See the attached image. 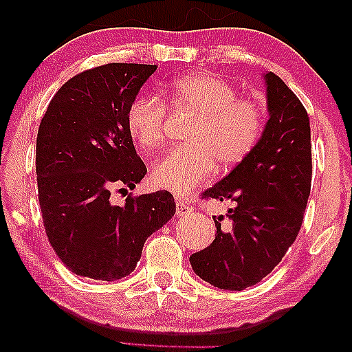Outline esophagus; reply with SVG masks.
<instances>
[{"mask_svg": "<svg viewBox=\"0 0 352 352\" xmlns=\"http://www.w3.org/2000/svg\"><path fill=\"white\" fill-rule=\"evenodd\" d=\"M192 212V207H190L184 199H176V214L177 215H187Z\"/></svg>", "mask_w": 352, "mask_h": 352, "instance_id": "esophagus-1", "label": "esophagus"}]
</instances>
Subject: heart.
Masks as SVG:
<instances>
[{"label":"heart","instance_id":"1","mask_svg":"<svg viewBox=\"0 0 352 352\" xmlns=\"http://www.w3.org/2000/svg\"><path fill=\"white\" fill-rule=\"evenodd\" d=\"M176 109L198 113L187 142L153 166L155 186L187 195L214 175L240 165L261 140L265 111L254 98L239 96L226 79L212 73H190L176 79L166 95ZM128 132L138 148L154 151L166 143V107L155 98L134 101L126 117Z\"/></svg>","mask_w":352,"mask_h":352}]
</instances>
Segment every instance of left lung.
<instances>
[{"mask_svg":"<svg viewBox=\"0 0 352 352\" xmlns=\"http://www.w3.org/2000/svg\"><path fill=\"white\" fill-rule=\"evenodd\" d=\"M270 120L252 153L203 192L230 201L214 217L210 246L190 256L193 272L218 289L243 290L273 272L296 240L312 186L310 120L299 98L278 74L267 73Z\"/></svg>","mask_w":352,"mask_h":352,"instance_id":"1","label":"left lung"}]
</instances>
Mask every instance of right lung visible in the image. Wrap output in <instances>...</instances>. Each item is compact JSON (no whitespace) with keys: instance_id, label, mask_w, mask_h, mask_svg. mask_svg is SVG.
I'll return each mask as SVG.
<instances>
[{"instance_id":"1","label":"right lung","mask_w":352,"mask_h":352,"mask_svg":"<svg viewBox=\"0 0 352 352\" xmlns=\"http://www.w3.org/2000/svg\"><path fill=\"white\" fill-rule=\"evenodd\" d=\"M145 63H106L76 74L56 91L38 126V203L51 246L70 272L117 280L134 272L145 240L175 215L166 190L128 195L146 175L126 117L155 72Z\"/></svg>"}]
</instances>
